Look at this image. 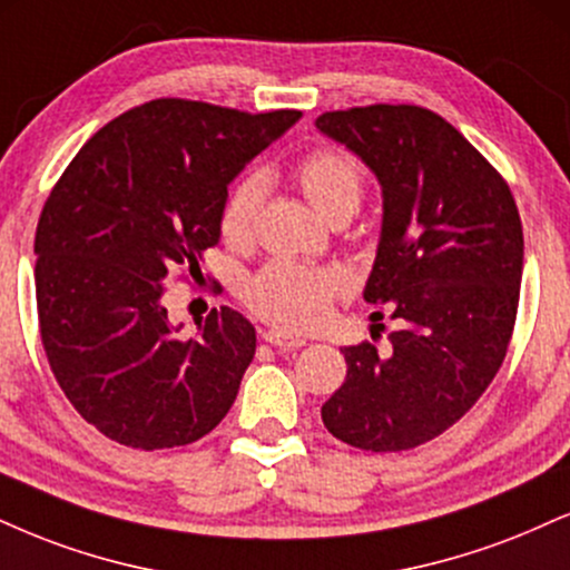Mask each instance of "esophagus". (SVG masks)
<instances>
[{"instance_id":"obj_1","label":"esophagus","mask_w":570,"mask_h":570,"mask_svg":"<svg viewBox=\"0 0 570 570\" xmlns=\"http://www.w3.org/2000/svg\"><path fill=\"white\" fill-rule=\"evenodd\" d=\"M263 340L267 345L281 347V351H294V347H303L305 340L303 337H294L289 332H281V328H265Z\"/></svg>"}]
</instances>
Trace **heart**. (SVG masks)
I'll list each match as a JSON object with an SVG mask.
<instances>
[{
    "label": "heart",
    "instance_id": "1",
    "mask_svg": "<svg viewBox=\"0 0 570 570\" xmlns=\"http://www.w3.org/2000/svg\"><path fill=\"white\" fill-rule=\"evenodd\" d=\"M294 180L307 202L326 219L351 217L363 196V169L353 154L342 148H315L294 167ZM263 202V180L257 175L233 185L219 212V233L225 244L246 246L255 233V217ZM347 273L340 267H315L273 259L246 278L244 303L271 324L305 332L326 318L328 307L347 289Z\"/></svg>",
    "mask_w": 570,
    "mask_h": 570
}]
</instances>
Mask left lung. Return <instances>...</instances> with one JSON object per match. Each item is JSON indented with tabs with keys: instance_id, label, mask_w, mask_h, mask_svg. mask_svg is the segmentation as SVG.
Listing matches in <instances>:
<instances>
[{
	"instance_id": "8db88e82",
	"label": "left lung",
	"mask_w": 570,
	"mask_h": 570,
	"mask_svg": "<svg viewBox=\"0 0 570 570\" xmlns=\"http://www.w3.org/2000/svg\"><path fill=\"white\" fill-rule=\"evenodd\" d=\"M315 127L382 185L363 299L387 305L395 321L387 355L372 342L342 351L347 376L321 420L353 449H416L475 406L510 347L523 276L515 198L481 150L428 108L376 102L326 111Z\"/></svg>"
}]
</instances>
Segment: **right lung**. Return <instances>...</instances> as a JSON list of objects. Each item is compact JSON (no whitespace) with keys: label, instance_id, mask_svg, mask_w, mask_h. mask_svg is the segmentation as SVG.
Returning <instances> with one entry per match:
<instances>
[{"label":"right lung","instance_id":"obj_1","mask_svg":"<svg viewBox=\"0 0 570 570\" xmlns=\"http://www.w3.org/2000/svg\"><path fill=\"white\" fill-rule=\"evenodd\" d=\"M299 116L142 102L89 137L47 196L33 238L42 345L73 409L111 441L188 445L230 411L255 326L215 307L196 337H177L164 281L194 276L230 180Z\"/></svg>","mask_w":570,"mask_h":570}]
</instances>
